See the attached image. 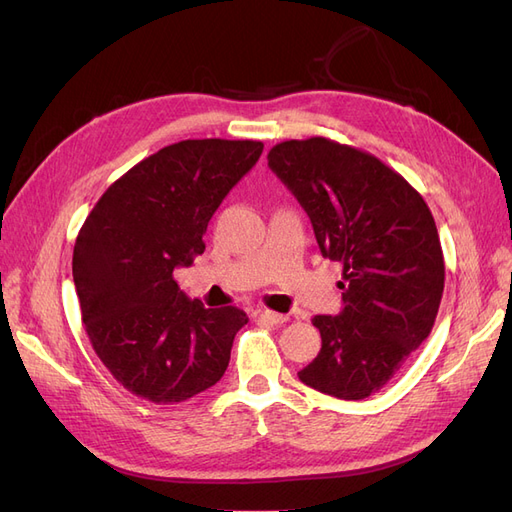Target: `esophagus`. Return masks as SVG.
I'll return each mask as SVG.
<instances>
[{
	"instance_id": "esophagus-1",
	"label": "esophagus",
	"mask_w": 512,
	"mask_h": 512,
	"mask_svg": "<svg viewBox=\"0 0 512 512\" xmlns=\"http://www.w3.org/2000/svg\"><path fill=\"white\" fill-rule=\"evenodd\" d=\"M258 318L262 322H269V324H284L288 320V316L284 314H277V312H271V309H260L258 312Z\"/></svg>"
}]
</instances>
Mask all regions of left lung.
I'll return each instance as SVG.
<instances>
[{
    "label": "left lung",
    "instance_id": "1",
    "mask_svg": "<svg viewBox=\"0 0 512 512\" xmlns=\"http://www.w3.org/2000/svg\"><path fill=\"white\" fill-rule=\"evenodd\" d=\"M269 166L309 215L324 258L344 265V309L316 316L322 348L299 380L337 399L389 382L433 329L444 256L433 215L376 156L314 136L269 151Z\"/></svg>",
    "mask_w": 512,
    "mask_h": 512
}]
</instances>
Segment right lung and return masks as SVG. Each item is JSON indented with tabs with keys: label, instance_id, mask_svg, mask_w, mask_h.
I'll list each match as a JSON object with an SVG mask.
<instances>
[{
	"label": "right lung",
	"instance_id": "right-lung-1",
	"mask_svg": "<svg viewBox=\"0 0 512 512\" xmlns=\"http://www.w3.org/2000/svg\"><path fill=\"white\" fill-rule=\"evenodd\" d=\"M260 141H181L119 177L76 237L72 275L91 346L113 378L153 404L207 391L230 361L243 309H211L173 271L205 252L215 209L262 153Z\"/></svg>",
	"mask_w": 512,
	"mask_h": 512
}]
</instances>
